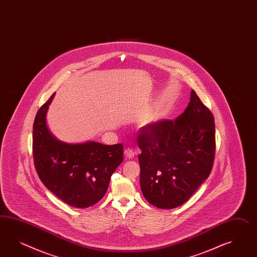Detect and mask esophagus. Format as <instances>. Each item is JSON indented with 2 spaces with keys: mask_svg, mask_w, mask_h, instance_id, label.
I'll list each match as a JSON object with an SVG mask.
<instances>
[{
  "mask_svg": "<svg viewBox=\"0 0 257 257\" xmlns=\"http://www.w3.org/2000/svg\"><path fill=\"white\" fill-rule=\"evenodd\" d=\"M136 154H137V151H134V150H132V149H126L125 151H124V156H125V158H127V159L134 158Z\"/></svg>",
  "mask_w": 257,
  "mask_h": 257,
  "instance_id": "34e87169",
  "label": "esophagus"
}]
</instances>
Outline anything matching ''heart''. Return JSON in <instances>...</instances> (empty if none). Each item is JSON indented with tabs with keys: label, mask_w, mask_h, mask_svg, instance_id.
Segmentation results:
<instances>
[{
	"label": "heart",
	"mask_w": 257,
	"mask_h": 257,
	"mask_svg": "<svg viewBox=\"0 0 257 257\" xmlns=\"http://www.w3.org/2000/svg\"><path fill=\"white\" fill-rule=\"evenodd\" d=\"M158 117H159V113H152V114H151V120H153V119H157Z\"/></svg>",
	"instance_id": "heart-1"
}]
</instances>
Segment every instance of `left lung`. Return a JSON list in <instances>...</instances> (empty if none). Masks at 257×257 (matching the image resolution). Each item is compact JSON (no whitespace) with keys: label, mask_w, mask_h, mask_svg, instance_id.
<instances>
[{"label":"left lung","mask_w":257,"mask_h":257,"mask_svg":"<svg viewBox=\"0 0 257 257\" xmlns=\"http://www.w3.org/2000/svg\"><path fill=\"white\" fill-rule=\"evenodd\" d=\"M138 141L140 187L145 199L157 208L185 203L213 168L214 119L194 90L179 117L142 127Z\"/></svg>","instance_id":"left-lung-1"}]
</instances>
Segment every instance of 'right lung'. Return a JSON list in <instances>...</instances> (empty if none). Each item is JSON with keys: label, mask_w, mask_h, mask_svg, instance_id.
I'll use <instances>...</instances> for the list:
<instances>
[{"label": "right lung", "mask_w": 257, "mask_h": 257, "mask_svg": "<svg viewBox=\"0 0 257 257\" xmlns=\"http://www.w3.org/2000/svg\"><path fill=\"white\" fill-rule=\"evenodd\" d=\"M56 93L38 110L32 150L41 181L64 202L76 208L93 206L106 194L111 175L122 163L123 146L87 141L66 143L48 129L46 114Z\"/></svg>", "instance_id": "right-lung-1"}]
</instances>
